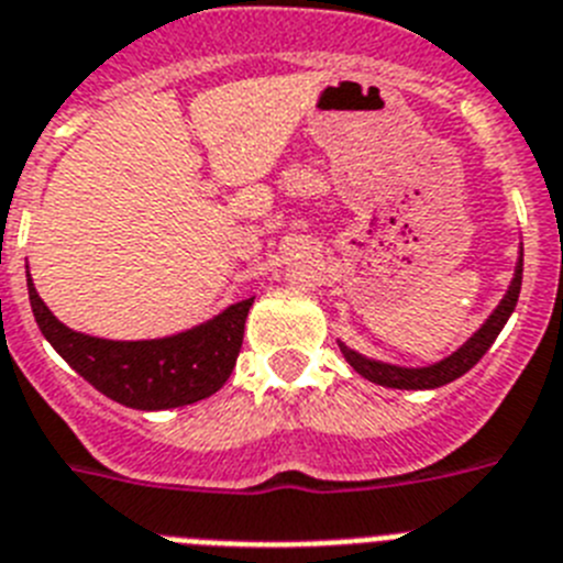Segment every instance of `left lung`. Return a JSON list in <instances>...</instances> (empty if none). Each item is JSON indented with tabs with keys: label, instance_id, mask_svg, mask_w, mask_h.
Here are the masks:
<instances>
[{
	"label": "left lung",
	"instance_id": "8db88e82",
	"mask_svg": "<svg viewBox=\"0 0 563 563\" xmlns=\"http://www.w3.org/2000/svg\"><path fill=\"white\" fill-rule=\"evenodd\" d=\"M521 273H523V247H518L516 273H512L510 287H507V292H504L501 301L496 305V310L484 319L482 328L475 330V333L470 335L459 350H453V353L446 355V358H441V362L424 364V367H405V364L378 362V358H369V355L347 347L344 341H339L341 355L347 358V364L358 373V376H364L373 384H382V387H393V390H435V387H444V384L464 376L470 367H475L478 358L493 347V341L498 339V333H501L504 324L510 321L512 310H516L518 305Z\"/></svg>",
	"mask_w": 563,
	"mask_h": 563
}]
</instances>
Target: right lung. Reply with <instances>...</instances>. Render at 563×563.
I'll use <instances>...</instances> for the list:
<instances>
[{
    "mask_svg": "<svg viewBox=\"0 0 563 563\" xmlns=\"http://www.w3.org/2000/svg\"><path fill=\"white\" fill-rule=\"evenodd\" d=\"M33 319L51 347L96 390L133 410L196 405L222 390L235 367L253 299L224 307L213 319L162 339L117 341L79 333L47 310L27 271Z\"/></svg>",
    "mask_w": 563,
    "mask_h": 563,
    "instance_id": "obj_1",
    "label": "right lung"
}]
</instances>
